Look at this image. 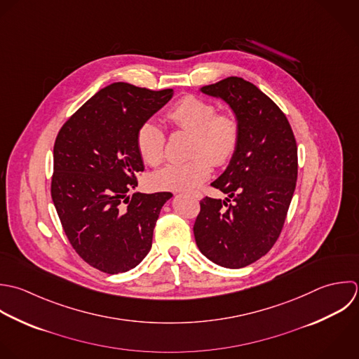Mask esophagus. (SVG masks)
I'll return each mask as SVG.
<instances>
[{
  "instance_id": "esophagus-1",
  "label": "esophagus",
  "mask_w": 359,
  "mask_h": 359,
  "mask_svg": "<svg viewBox=\"0 0 359 359\" xmlns=\"http://www.w3.org/2000/svg\"><path fill=\"white\" fill-rule=\"evenodd\" d=\"M191 197H194L196 200H201V198H203V194H201L200 191H194V193H191Z\"/></svg>"
}]
</instances>
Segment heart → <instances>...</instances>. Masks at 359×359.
Listing matches in <instances>:
<instances>
[{
    "mask_svg": "<svg viewBox=\"0 0 359 359\" xmlns=\"http://www.w3.org/2000/svg\"><path fill=\"white\" fill-rule=\"evenodd\" d=\"M173 126L194 133L191 155L187 162H172L152 175V184L161 190L189 191L201 186L212 172V163L226 165L236 154L241 127L231 113H217V107L197 96L187 95L166 113ZM166 137L154 121H145L137 131L141 158L158 165L165 155Z\"/></svg>",
    "mask_w": 359,
    "mask_h": 359,
    "instance_id": "1",
    "label": "heart"
}]
</instances>
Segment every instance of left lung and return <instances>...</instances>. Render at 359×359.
<instances>
[{
  "mask_svg": "<svg viewBox=\"0 0 359 359\" xmlns=\"http://www.w3.org/2000/svg\"><path fill=\"white\" fill-rule=\"evenodd\" d=\"M201 92L229 104L241 140L225 172L211 183L228 197L200 201L194 238L215 264L242 269L267 255L283 231L297 186L298 147L283 110L252 82L229 76Z\"/></svg>",
  "mask_w": 359,
  "mask_h": 359,
  "instance_id": "left-lung-1",
  "label": "left lung"
}]
</instances>
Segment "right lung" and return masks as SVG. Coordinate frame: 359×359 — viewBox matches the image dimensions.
Returning a JSON list of instances; mask_svg holds the SVG:
<instances>
[{"instance_id": "1", "label": "right lung", "mask_w": 359, "mask_h": 359, "mask_svg": "<svg viewBox=\"0 0 359 359\" xmlns=\"http://www.w3.org/2000/svg\"><path fill=\"white\" fill-rule=\"evenodd\" d=\"M173 96L114 82L85 102L54 142L51 198L79 257L107 274L138 266L152 246L154 228L172 193H134L144 170L137 131Z\"/></svg>"}]
</instances>
